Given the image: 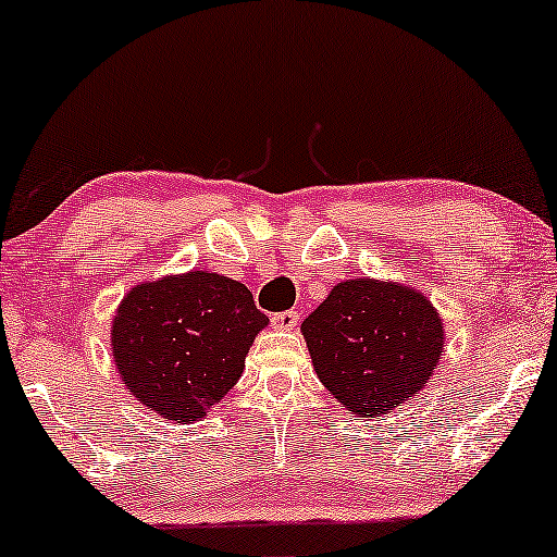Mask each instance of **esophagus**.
<instances>
[{
	"label": "esophagus",
	"instance_id": "obj_1",
	"mask_svg": "<svg viewBox=\"0 0 557 557\" xmlns=\"http://www.w3.org/2000/svg\"><path fill=\"white\" fill-rule=\"evenodd\" d=\"M271 324L278 330H294L296 324H299V312H294V309H286V312H276L271 314Z\"/></svg>",
	"mask_w": 557,
	"mask_h": 557
}]
</instances>
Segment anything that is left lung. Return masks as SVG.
Segmentation results:
<instances>
[{"instance_id": "obj_1", "label": "left lung", "mask_w": 557, "mask_h": 557, "mask_svg": "<svg viewBox=\"0 0 557 557\" xmlns=\"http://www.w3.org/2000/svg\"><path fill=\"white\" fill-rule=\"evenodd\" d=\"M301 332L322 384L360 417L401 407L443 352V322L428 296L373 278L337 284Z\"/></svg>"}]
</instances>
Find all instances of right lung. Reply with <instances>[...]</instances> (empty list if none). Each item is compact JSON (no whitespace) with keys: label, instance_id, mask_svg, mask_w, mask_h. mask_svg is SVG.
<instances>
[{"label":"right lung","instance_id":"1","mask_svg":"<svg viewBox=\"0 0 557 557\" xmlns=\"http://www.w3.org/2000/svg\"><path fill=\"white\" fill-rule=\"evenodd\" d=\"M265 322L248 288L220 273L140 284L114 314V363L150 411L194 422L237 384Z\"/></svg>","mask_w":557,"mask_h":557}]
</instances>
